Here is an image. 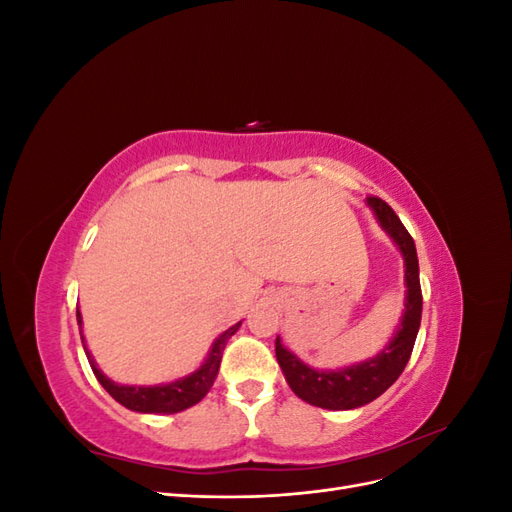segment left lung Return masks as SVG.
Segmentation results:
<instances>
[{"instance_id": "left-lung-1", "label": "left lung", "mask_w": 512, "mask_h": 512, "mask_svg": "<svg viewBox=\"0 0 512 512\" xmlns=\"http://www.w3.org/2000/svg\"><path fill=\"white\" fill-rule=\"evenodd\" d=\"M367 205L374 209L380 226L389 232L391 239L399 245L406 262V312L404 318H401L393 342L378 356L365 363L339 371H318L307 367L290 350H286L280 342V337L275 339L277 363H280L286 382L294 391V395L307 401V404L327 410H352L380 397L408 365L418 327H421L423 292L421 280H418V258L414 241L406 226L397 218V213L386 205L382 198L367 196Z\"/></svg>"}]
</instances>
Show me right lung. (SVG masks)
Instances as JSON below:
<instances>
[{"instance_id":"1","label":"right lung","mask_w":512,"mask_h":512,"mask_svg":"<svg viewBox=\"0 0 512 512\" xmlns=\"http://www.w3.org/2000/svg\"><path fill=\"white\" fill-rule=\"evenodd\" d=\"M76 320H79V324H81L79 307H76ZM239 327H241V322H237L235 327H230L228 331H224L218 339H215L207 361L200 365V369H196L192 376L181 378L173 384H160V386H126V384H117L113 380H108L96 367L94 356L89 354V350L85 346L83 331H81V342H83V348L87 354V361H89L91 369H94L98 382L104 386L108 395H111L115 401H119L121 406H126L134 412H145V414H173V412H181L185 408L198 404V401L209 393L215 376H218L226 342L237 333Z\"/></svg>"}]
</instances>
